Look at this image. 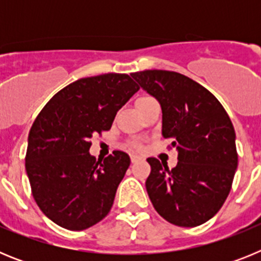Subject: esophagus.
<instances>
[{"instance_id": "obj_1", "label": "esophagus", "mask_w": 261, "mask_h": 261, "mask_svg": "<svg viewBox=\"0 0 261 261\" xmlns=\"http://www.w3.org/2000/svg\"><path fill=\"white\" fill-rule=\"evenodd\" d=\"M141 156L137 155V154H130V161H132V163L138 162V161H141Z\"/></svg>"}]
</instances>
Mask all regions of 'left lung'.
<instances>
[{
    "label": "left lung",
    "instance_id": "8db88e82",
    "mask_svg": "<svg viewBox=\"0 0 261 261\" xmlns=\"http://www.w3.org/2000/svg\"><path fill=\"white\" fill-rule=\"evenodd\" d=\"M162 108V136L172 140L177 165L168 170L147 158L146 191L154 209L170 223L195 227L220 211L238 167L235 130L218 99L186 75L168 70L132 73Z\"/></svg>",
    "mask_w": 261,
    "mask_h": 261
}]
</instances>
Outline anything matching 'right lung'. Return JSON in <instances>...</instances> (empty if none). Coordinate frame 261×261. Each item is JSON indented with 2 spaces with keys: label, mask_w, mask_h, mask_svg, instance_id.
<instances>
[{
  "label": "right lung",
  "mask_w": 261,
  "mask_h": 261,
  "mask_svg": "<svg viewBox=\"0 0 261 261\" xmlns=\"http://www.w3.org/2000/svg\"><path fill=\"white\" fill-rule=\"evenodd\" d=\"M138 89L128 74L81 78L60 90L32 124L26 154L32 196L64 229H89L112 208L130 158L115 150L96 161L90 138L111 128Z\"/></svg>",
  "instance_id": "right-lung-1"
}]
</instances>
